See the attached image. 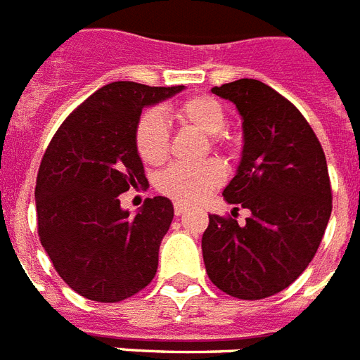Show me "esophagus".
Instances as JSON below:
<instances>
[{"mask_svg":"<svg viewBox=\"0 0 360 360\" xmlns=\"http://www.w3.org/2000/svg\"><path fill=\"white\" fill-rule=\"evenodd\" d=\"M186 212H188V206H186V204H182V202L174 204V214L182 215V214H186Z\"/></svg>","mask_w":360,"mask_h":360,"instance_id":"obj_1","label":"esophagus"}]
</instances>
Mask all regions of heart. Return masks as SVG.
Instances as JSON below:
<instances>
[{
  "mask_svg": "<svg viewBox=\"0 0 360 360\" xmlns=\"http://www.w3.org/2000/svg\"><path fill=\"white\" fill-rule=\"evenodd\" d=\"M174 117L186 128H193L206 137L219 141V134L225 130L226 113L223 105L212 96H193L180 103ZM135 146L143 162L162 163L169 152V128L158 111H146L135 128ZM225 178V171L217 162H208L197 167L172 165L158 178V188L169 197L195 202L208 195L210 189L219 186Z\"/></svg>",
  "mask_w": 360,
  "mask_h": 360,
  "instance_id": "1",
  "label": "heart"
}]
</instances>
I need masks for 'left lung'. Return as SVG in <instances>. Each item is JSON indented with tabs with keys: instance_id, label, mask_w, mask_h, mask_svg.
Wrapping results in <instances>:
<instances>
[{
	"instance_id": "obj_1",
	"label": "left lung",
	"mask_w": 360,
	"mask_h": 360,
	"mask_svg": "<svg viewBox=\"0 0 360 360\" xmlns=\"http://www.w3.org/2000/svg\"><path fill=\"white\" fill-rule=\"evenodd\" d=\"M212 93L234 103L243 128L240 163L223 197L251 215L243 225L210 215L204 266L232 297H269L307 269L326 234L333 208L326 154L299 109L266 83L238 79Z\"/></svg>"
}]
</instances>
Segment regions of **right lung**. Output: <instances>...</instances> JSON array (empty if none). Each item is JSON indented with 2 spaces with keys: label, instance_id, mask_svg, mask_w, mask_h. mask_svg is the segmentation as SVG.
<instances>
[{
  "label": "right lung",
  "instance_id": "1",
  "mask_svg": "<svg viewBox=\"0 0 360 360\" xmlns=\"http://www.w3.org/2000/svg\"><path fill=\"white\" fill-rule=\"evenodd\" d=\"M182 91L109 83L68 115L46 148L34 188L40 243L59 277L83 297L117 303L156 275L172 202L146 198L130 215L119 195L146 184L135 146L141 111Z\"/></svg>",
  "mask_w": 360,
  "mask_h": 360
}]
</instances>
